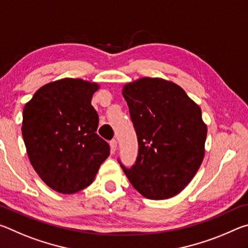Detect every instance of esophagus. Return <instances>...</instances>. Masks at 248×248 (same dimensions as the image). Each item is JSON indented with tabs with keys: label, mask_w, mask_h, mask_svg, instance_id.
<instances>
[{
	"label": "esophagus",
	"mask_w": 248,
	"mask_h": 248,
	"mask_svg": "<svg viewBox=\"0 0 248 248\" xmlns=\"http://www.w3.org/2000/svg\"><path fill=\"white\" fill-rule=\"evenodd\" d=\"M109 145H110L111 153H114L115 151L117 150V141L116 140H111L110 142H109Z\"/></svg>",
	"instance_id": "obj_1"
}]
</instances>
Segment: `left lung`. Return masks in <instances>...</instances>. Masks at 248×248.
I'll return each instance as SVG.
<instances>
[{
  "label": "left lung",
  "mask_w": 248,
  "mask_h": 248,
  "mask_svg": "<svg viewBox=\"0 0 248 248\" xmlns=\"http://www.w3.org/2000/svg\"><path fill=\"white\" fill-rule=\"evenodd\" d=\"M123 95L139 143L136 164L121 165L124 174L148 199L178 195L204 157L207 124L200 107L179 85L161 78L127 83Z\"/></svg>",
  "instance_id": "1"
}]
</instances>
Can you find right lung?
I'll return each mask as SVG.
<instances>
[{
	"instance_id": "right-lung-1",
	"label": "right lung",
	"mask_w": 248,
	"mask_h": 248,
	"mask_svg": "<svg viewBox=\"0 0 248 248\" xmlns=\"http://www.w3.org/2000/svg\"><path fill=\"white\" fill-rule=\"evenodd\" d=\"M99 85L82 78L50 82L23 110L22 133L33 170L51 189L71 195L93 183L109 156V145L96 130L92 97Z\"/></svg>"
}]
</instances>
